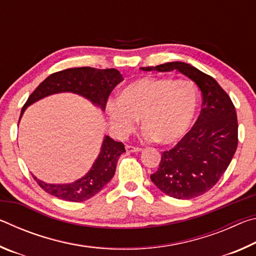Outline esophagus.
I'll list each match as a JSON object with an SVG mask.
<instances>
[{
	"label": "esophagus",
	"instance_id": "obj_1",
	"mask_svg": "<svg viewBox=\"0 0 256 256\" xmlns=\"http://www.w3.org/2000/svg\"><path fill=\"white\" fill-rule=\"evenodd\" d=\"M125 149H126L128 152H138V151L142 150L141 148H138V146H125Z\"/></svg>",
	"mask_w": 256,
	"mask_h": 256
}]
</instances>
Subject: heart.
Returning <instances> with one entry per match:
<instances>
[{
	"label": "heart",
	"instance_id": "1",
	"mask_svg": "<svg viewBox=\"0 0 256 256\" xmlns=\"http://www.w3.org/2000/svg\"><path fill=\"white\" fill-rule=\"evenodd\" d=\"M106 108L118 136L133 132L140 118L146 138L172 144L180 140L192 125L198 90L188 80L144 76L125 86L120 99H110Z\"/></svg>",
	"mask_w": 256,
	"mask_h": 256
}]
</instances>
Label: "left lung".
Wrapping results in <instances>:
<instances>
[{"mask_svg": "<svg viewBox=\"0 0 256 256\" xmlns=\"http://www.w3.org/2000/svg\"><path fill=\"white\" fill-rule=\"evenodd\" d=\"M144 71H178L196 82L202 108L196 124L174 148L162 154L151 180L164 194L180 200L202 196L224 175L235 154L238 123L235 106L214 78L190 64L170 62Z\"/></svg>", "mask_w": 256, "mask_h": 256, "instance_id": "8db88e82", "label": "left lung"}]
</instances>
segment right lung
I'll return each instance as SVG.
<instances>
[{"mask_svg":"<svg viewBox=\"0 0 256 256\" xmlns=\"http://www.w3.org/2000/svg\"><path fill=\"white\" fill-rule=\"evenodd\" d=\"M123 80L122 74L116 68L100 70V68L84 66L55 72L47 76L30 94L21 110L20 118L26 108L32 102L50 94L66 92L81 94L102 110H105L108 97L112 89ZM123 152H125V148L122 142L114 141L110 136H105L100 154L92 164V170L74 183L46 184L37 180L34 176V178L45 192L64 201L82 202L89 200L112 178L118 160Z\"/></svg>","mask_w":256,"mask_h":256,"instance_id":"right-lung-1","label":"right lung"}]
</instances>
